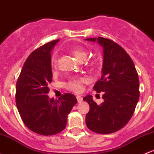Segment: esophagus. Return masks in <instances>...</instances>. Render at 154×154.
Instances as JSON below:
<instances>
[{
	"instance_id": "obj_1",
	"label": "esophagus",
	"mask_w": 154,
	"mask_h": 154,
	"mask_svg": "<svg viewBox=\"0 0 154 154\" xmlns=\"http://www.w3.org/2000/svg\"><path fill=\"white\" fill-rule=\"evenodd\" d=\"M76 97H77V102H78V103H80V102H82V97L80 95H77Z\"/></svg>"
}]
</instances>
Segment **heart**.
Masks as SVG:
<instances>
[{"label": "heart", "mask_w": 154, "mask_h": 154, "mask_svg": "<svg viewBox=\"0 0 154 154\" xmlns=\"http://www.w3.org/2000/svg\"><path fill=\"white\" fill-rule=\"evenodd\" d=\"M72 54L74 55L76 58L81 61V60H85L87 58L88 52L86 51L85 49L81 48V47H77V48H73L72 50ZM52 64L53 66H56L57 63V56L56 55H52L51 58ZM86 82V79L84 77L77 79H72L67 83V88L69 90L74 91V92H80L82 89V84Z\"/></svg>", "instance_id": "1"}]
</instances>
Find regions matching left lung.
Returning <instances> with one entry per match:
<instances>
[{"label": "left lung", "instance_id": "1", "mask_svg": "<svg viewBox=\"0 0 154 154\" xmlns=\"http://www.w3.org/2000/svg\"><path fill=\"white\" fill-rule=\"evenodd\" d=\"M103 48L102 77L94 90L103 93L104 102L98 105L92 96L83 100L90 110L86 115L88 128L99 134L116 132L131 119L140 97V82L134 64L124 49L112 40L98 37L85 38Z\"/></svg>", "mask_w": 154, "mask_h": 154}]
</instances>
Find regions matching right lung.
Wrapping results in <instances>:
<instances>
[{
  "label": "right lung",
  "mask_w": 154,
  "mask_h": 154,
  "mask_svg": "<svg viewBox=\"0 0 154 154\" xmlns=\"http://www.w3.org/2000/svg\"><path fill=\"white\" fill-rule=\"evenodd\" d=\"M59 39L45 44L27 58L16 85V104L25 126L38 134L53 135L66 126L67 117L77 100L65 94L58 100L50 99L52 80L51 52Z\"/></svg>",
  "instance_id": "obj_1"
}]
</instances>
